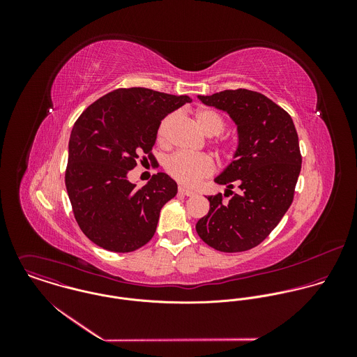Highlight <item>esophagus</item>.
I'll return each mask as SVG.
<instances>
[{
  "instance_id": "1",
  "label": "esophagus",
  "mask_w": 357,
  "mask_h": 357,
  "mask_svg": "<svg viewBox=\"0 0 357 357\" xmlns=\"http://www.w3.org/2000/svg\"><path fill=\"white\" fill-rule=\"evenodd\" d=\"M178 192L183 194V195H187V197H194L195 195L194 191H191V190H188L185 187H178Z\"/></svg>"
}]
</instances>
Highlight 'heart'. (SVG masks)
<instances>
[{"label": "heart", "mask_w": 357, "mask_h": 357, "mask_svg": "<svg viewBox=\"0 0 357 357\" xmlns=\"http://www.w3.org/2000/svg\"><path fill=\"white\" fill-rule=\"evenodd\" d=\"M194 118L197 126L206 136L220 135L224 129V119L214 109L199 108L197 109ZM173 121L174 115L170 114L165 116L159 123L156 132V140L159 144L166 143L167 132ZM166 170L180 184L185 187H195L201 183V180H204V177L210 176L214 172V163L206 155L177 153L166 160Z\"/></svg>", "instance_id": "b5f03b06"}]
</instances>
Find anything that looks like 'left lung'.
Here are the masks:
<instances>
[{
	"label": "left lung",
	"instance_id": "8db88e82",
	"mask_svg": "<svg viewBox=\"0 0 357 357\" xmlns=\"http://www.w3.org/2000/svg\"><path fill=\"white\" fill-rule=\"evenodd\" d=\"M221 109L236 125L238 147L232 162L214 178L232 192L206 197L208 213L197 222L204 243L224 253L246 252L259 245L279 224L293 202L301 172L298 135L291 116L266 96L248 91H224L198 96Z\"/></svg>",
	"mask_w": 357,
	"mask_h": 357
}]
</instances>
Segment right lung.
<instances>
[{"instance_id": "obj_1", "label": "right lung", "mask_w": 357, "mask_h": 357, "mask_svg": "<svg viewBox=\"0 0 357 357\" xmlns=\"http://www.w3.org/2000/svg\"><path fill=\"white\" fill-rule=\"evenodd\" d=\"M147 88L116 89L91 104L77 119L70 142L66 188L82 232L108 252L129 253L151 241L176 181L156 173L137 188L128 178L139 156L149 155L160 121L185 102Z\"/></svg>"}]
</instances>
